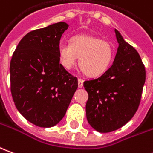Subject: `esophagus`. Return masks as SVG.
Masks as SVG:
<instances>
[{
  "label": "esophagus",
  "mask_w": 153,
  "mask_h": 153,
  "mask_svg": "<svg viewBox=\"0 0 153 153\" xmlns=\"http://www.w3.org/2000/svg\"><path fill=\"white\" fill-rule=\"evenodd\" d=\"M78 84H79V88H83V86H84V80L82 79H78Z\"/></svg>",
  "instance_id": "34e87169"
}]
</instances>
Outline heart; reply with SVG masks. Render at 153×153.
Returning a JSON list of instances; mask_svg holds the SVG:
<instances>
[{
    "label": "heart",
    "instance_id": "heart-1",
    "mask_svg": "<svg viewBox=\"0 0 153 153\" xmlns=\"http://www.w3.org/2000/svg\"><path fill=\"white\" fill-rule=\"evenodd\" d=\"M61 65L70 69L79 57V66L88 76H99L108 69L114 57L112 45L99 37L88 35L74 36L70 43L61 42L58 46Z\"/></svg>",
    "mask_w": 153,
    "mask_h": 153
}]
</instances>
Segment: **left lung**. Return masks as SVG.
Returning a JSON list of instances; mask_svg holds the SVG:
<instances>
[{
	"label": "left lung",
	"instance_id": "8db88e82",
	"mask_svg": "<svg viewBox=\"0 0 153 153\" xmlns=\"http://www.w3.org/2000/svg\"><path fill=\"white\" fill-rule=\"evenodd\" d=\"M118 48L112 66L101 76L84 82L88 94L86 117L99 132L120 128L139 106L146 70L139 54L115 30Z\"/></svg>",
	"mask_w": 153,
	"mask_h": 153
}]
</instances>
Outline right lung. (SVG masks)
Masks as SVG:
<instances>
[{
	"mask_svg": "<svg viewBox=\"0 0 153 153\" xmlns=\"http://www.w3.org/2000/svg\"><path fill=\"white\" fill-rule=\"evenodd\" d=\"M69 25L58 22L29 32L10 60V91L21 115L41 128L56 125L65 115L78 79L59 63L58 46Z\"/></svg>",
	"mask_w": 153,
	"mask_h": 153,
	"instance_id": "add662e5",
	"label": "right lung"
}]
</instances>
